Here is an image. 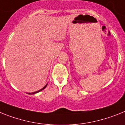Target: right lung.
Returning <instances> with one entry per match:
<instances>
[{
    "mask_svg": "<svg viewBox=\"0 0 125 125\" xmlns=\"http://www.w3.org/2000/svg\"><path fill=\"white\" fill-rule=\"evenodd\" d=\"M47 85H48V84H46V85H45V86H44L42 88V89H41V90H39V91H37V92H33V93H28V94H29V95H30V94H34V93H38V92H41V91H42V90H44V88H46V86H47Z\"/></svg>",
    "mask_w": 125,
    "mask_h": 125,
    "instance_id": "1",
    "label": "right lung"
}]
</instances>
